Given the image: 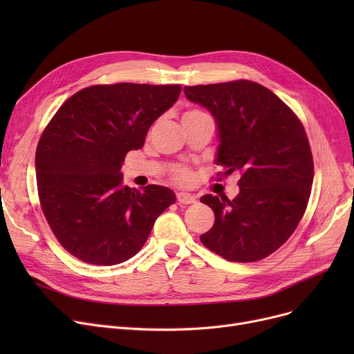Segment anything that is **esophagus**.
<instances>
[{
	"instance_id": "obj_1",
	"label": "esophagus",
	"mask_w": 354,
	"mask_h": 354,
	"mask_svg": "<svg viewBox=\"0 0 354 354\" xmlns=\"http://www.w3.org/2000/svg\"><path fill=\"white\" fill-rule=\"evenodd\" d=\"M176 199L178 202L180 203V205H189V203H195L196 202V198L191 194H187V192H178L176 194Z\"/></svg>"
}]
</instances>
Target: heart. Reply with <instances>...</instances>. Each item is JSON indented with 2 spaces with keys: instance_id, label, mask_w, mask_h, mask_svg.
Wrapping results in <instances>:
<instances>
[{
  "instance_id": "b5f03b06",
  "label": "heart",
  "mask_w": 354,
  "mask_h": 354,
  "mask_svg": "<svg viewBox=\"0 0 354 354\" xmlns=\"http://www.w3.org/2000/svg\"><path fill=\"white\" fill-rule=\"evenodd\" d=\"M198 115H203V113H201V111H198V110H191V111H187V113L183 115V118H191V116H198ZM175 178L178 182H188L191 176L185 169H178L175 174Z\"/></svg>"
}]
</instances>
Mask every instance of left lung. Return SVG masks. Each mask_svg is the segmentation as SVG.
I'll return each mask as SVG.
<instances>
[{"instance_id":"1","label":"left lung","mask_w":354,"mask_h":354,"mask_svg":"<svg viewBox=\"0 0 354 354\" xmlns=\"http://www.w3.org/2000/svg\"><path fill=\"white\" fill-rule=\"evenodd\" d=\"M183 91L215 119V163L222 175H241L232 201L201 198L215 214L201 243L228 261L263 259L291 236L307 208L314 165L306 130L283 100L250 80L187 86Z\"/></svg>"}]
</instances>
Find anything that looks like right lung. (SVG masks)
<instances>
[{"label":"right lung","mask_w":354,"mask_h":354,"mask_svg":"<svg viewBox=\"0 0 354 354\" xmlns=\"http://www.w3.org/2000/svg\"><path fill=\"white\" fill-rule=\"evenodd\" d=\"M180 90L179 84L90 86L67 99L44 129L35 152L41 209L59 243L82 261H127L175 203L166 187H126L120 169Z\"/></svg>","instance_id":"add662e5"}]
</instances>
